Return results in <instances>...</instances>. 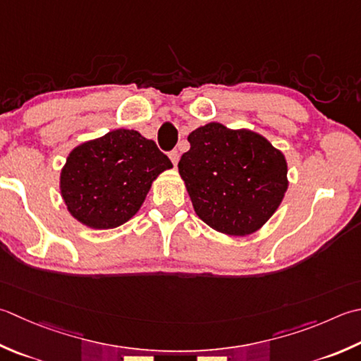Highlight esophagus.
Segmentation results:
<instances>
[{
    "mask_svg": "<svg viewBox=\"0 0 361 361\" xmlns=\"http://www.w3.org/2000/svg\"><path fill=\"white\" fill-rule=\"evenodd\" d=\"M169 158H171L172 164H173V166H176V164H178V159H180V153L176 152V150H172L171 153H169Z\"/></svg>",
    "mask_w": 361,
    "mask_h": 361,
    "instance_id": "esophagus-1",
    "label": "esophagus"
}]
</instances>
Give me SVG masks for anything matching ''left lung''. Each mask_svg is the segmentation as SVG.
Masks as SVG:
<instances>
[{
    "label": "left lung",
    "instance_id": "8db88e82",
    "mask_svg": "<svg viewBox=\"0 0 361 361\" xmlns=\"http://www.w3.org/2000/svg\"><path fill=\"white\" fill-rule=\"evenodd\" d=\"M188 140L178 172L197 216L231 236L263 227L288 189L285 154L255 131L217 122L194 130Z\"/></svg>",
    "mask_w": 361,
    "mask_h": 361
}]
</instances>
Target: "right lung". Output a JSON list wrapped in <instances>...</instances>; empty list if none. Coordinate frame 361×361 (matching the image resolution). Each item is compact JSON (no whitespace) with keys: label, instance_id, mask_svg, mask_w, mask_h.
Returning <instances> with one entry per match:
<instances>
[{"label":"right lung","instance_id":"obj_1","mask_svg":"<svg viewBox=\"0 0 361 361\" xmlns=\"http://www.w3.org/2000/svg\"><path fill=\"white\" fill-rule=\"evenodd\" d=\"M172 162L134 130H114L75 147L61 171V195L76 221L109 230L137 213L153 180Z\"/></svg>","mask_w":361,"mask_h":361}]
</instances>
